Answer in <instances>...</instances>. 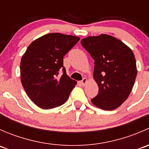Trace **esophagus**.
Returning <instances> with one entry per match:
<instances>
[{
  "mask_svg": "<svg viewBox=\"0 0 149 149\" xmlns=\"http://www.w3.org/2000/svg\"><path fill=\"white\" fill-rule=\"evenodd\" d=\"M87 82H88V80H87V79L84 78V79H83V80L81 81V84L82 86H85L86 84H87Z\"/></svg>",
  "mask_w": 149,
  "mask_h": 149,
  "instance_id": "obj_1",
  "label": "esophagus"
}]
</instances>
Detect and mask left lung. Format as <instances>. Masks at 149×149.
Segmentation results:
<instances>
[{"label":"left lung","instance_id":"left-lung-1","mask_svg":"<svg viewBox=\"0 0 149 149\" xmlns=\"http://www.w3.org/2000/svg\"><path fill=\"white\" fill-rule=\"evenodd\" d=\"M81 43L94 60L93 76L99 93L91 102L104 110L116 109L127 100L136 80L137 68L133 51L108 34L87 37Z\"/></svg>","mask_w":149,"mask_h":149}]
</instances>
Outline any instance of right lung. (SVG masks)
I'll list each match as a JSON object with an SVG mask.
<instances>
[{"label":"right lung","instance_id":"1","mask_svg":"<svg viewBox=\"0 0 149 149\" xmlns=\"http://www.w3.org/2000/svg\"><path fill=\"white\" fill-rule=\"evenodd\" d=\"M79 40L76 36L50 33L29 45L21 60V81L36 105L48 109L67 101L76 81L66 74L63 57Z\"/></svg>","mask_w":149,"mask_h":149}]
</instances>
